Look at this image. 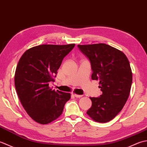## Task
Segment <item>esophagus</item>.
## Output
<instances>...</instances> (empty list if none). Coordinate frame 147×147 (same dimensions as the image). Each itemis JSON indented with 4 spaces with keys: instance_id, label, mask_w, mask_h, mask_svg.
Returning <instances> with one entry per match:
<instances>
[{
    "instance_id": "esophagus-1",
    "label": "esophagus",
    "mask_w": 147,
    "mask_h": 147,
    "mask_svg": "<svg viewBox=\"0 0 147 147\" xmlns=\"http://www.w3.org/2000/svg\"><path fill=\"white\" fill-rule=\"evenodd\" d=\"M71 94L73 96H75V97H77V98H81L83 96V95H77V94H76L75 93H72Z\"/></svg>"
}]
</instances>
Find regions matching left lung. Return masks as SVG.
<instances>
[{
	"instance_id": "left-lung-1",
	"label": "left lung",
	"mask_w": 147,
	"mask_h": 147,
	"mask_svg": "<svg viewBox=\"0 0 147 147\" xmlns=\"http://www.w3.org/2000/svg\"><path fill=\"white\" fill-rule=\"evenodd\" d=\"M91 64L92 79L99 80L102 94L90 97L92 105L86 114L98 123L116 116L129 95L132 72L128 59L119 50L105 43L78 45Z\"/></svg>"
}]
</instances>
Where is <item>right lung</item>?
Listing matches in <instances>:
<instances>
[{
  "label": "right lung",
  "mask_w": 147,
  "mask_h": 147,
  "mask_svg": "<svg viewBox=\"0 0 147 147\" xmlns=\"http://www.w3.org/2000/svg\"><path fill=\"white\" fill-rule=\"evenodd\" d=\"M75 44L41 45L24 53L18 62L14 84L18 97L30 116L36 123L46 124L62 114L71 94L49 86L62 61Z\"/></svg>",
  "instance_id": "add662e5"
}]
</instances>
